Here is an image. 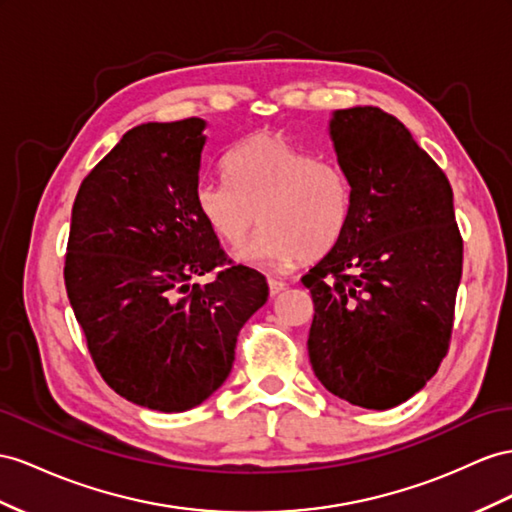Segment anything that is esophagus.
<instances>
[{"mask_svg":"<svg viewBox=\"0 0 512 512\" xmlns=\"http://www.w3.org/2000/svg\"><path fill=\"white\" fill-rule=\"evenodd\" d=\"M268 287H270V294L277 296L279 292L285 290V283L279 281V279H274V277H268Z\"/></svg>","mask_w":512,"mask_h":512,"instance_id":"1","label":"esophagus"}]
</instances>
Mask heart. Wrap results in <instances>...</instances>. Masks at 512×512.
I'll return each mask as SVG.
<instances>
[{"label": "heart", "mask_w": 512, "mask_h": 512, "mask_svg": "<svg viewBox=\"0 0 512 512\" xmlns=\"http://www.w3.org/2000/svg\"><path fill=\"white\" fill-rule=\"evenodd\" d=\"M227 179H201L194 203L229 246H242L259 225V238L240 259L290 264L318 259L339 240L350 214V181L333 160L311 157L279 131L244 138L225 162Z\"/></svg>", "instance_id": "b5f03b06"}]
</instances>
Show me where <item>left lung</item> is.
I'll return each mask as SVG.
<instances>
[{
    "instance_id": "1",
    "label": "left lung",
    "mask_w": 512,
    "mask_h": 512,
    "mask_svg": "<svg viewBox=\"0 0 512 512\" xmlns=\"http://www.w3.org/2000/svg\"><path fill=\"white\" fill-rule=\"evenodd\" d=\"M329 134L352 201L339 240L300 279L316 311L309 361L337 398L385 411L448 352L463 238L448 177L396 116L335 110Z\"/></svg>"
}]
</instances>
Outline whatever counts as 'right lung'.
Returning a JSON list of instances; mask_svg holds the SVG:
<instances>
[{"mask_svg": "<svg viewBox=\"0 0 512 512\" xmlns=\"http://www.w3.org/2000/svg\"><path fill=\"white\" fill-rule=\"evenodd\" d=\"M203 119L144 123L77 190L64 285L99 374L162 413L199 406L227 381L261 272L233 266L194 203ZM227 265L212 284L189 285Z\"/></svg>", "mask_w": 512, "mask_h": 512, "instance_id": "right-lung-1", "label": "right lung"}]
</instances>
